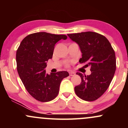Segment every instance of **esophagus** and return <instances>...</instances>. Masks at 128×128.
Masks as SVG:
<instances>
[{"label": "esophagus", "instance_id": "esophagus-1", "mask_svg": "<svg viewBox=\"0 0 128 128\" xmlns=\"http://www.w3.org/2000/svg\"><path fill=\"white\" fill-rule=\"evenodd\" d=\"M69 75H70V76H74V74H75V73H74V72H69Z\"/></svg>", "mask_w": 128, "mask_h": 128}]
</instances>
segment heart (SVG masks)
Wrapping results in <instances>:
<instances>
[{"label": "heart", "instance_id": "1", "mask_svg": "<svg viewBox=\"0 0 128 128\" xmlns=\"http://www.w3.org/2000/svg\"><path fill=\"white\" fill-rule=\"evenodd\" d=\"M66 66H68V63H66Z\"/></svg>", "mask_w": 128, "mask_h": 128}]
</instances>
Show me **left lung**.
<instances>
[{"label":"left lung","mask_w":128,"mask_h":128,"mask_svg":"<svg viewBox=\"0 0 128 128\" xmlns=\"http://www.w3.org/2000/svg\"><path fill=\"white\" fill-rule=\"evenodd\" d=\"M78 44L81 50L80 64L90 67L92 72L86 76L76 74L81 78L80 84L74 87L76 94L84 100L94 101L99 98L109 87L116 69L115 52L105 36L94 32L67 34Z\"/></svg>","instance_id":"obj_1"}]
</instances>
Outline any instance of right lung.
<instances>
[{"label":"right lung","instance_id":"right-lung-1","mask_svg":"<svg viewBox=\"0 0 128 128\" xmlns=\"http://www.w3.org/2000/svg\"><path fill=\"white\" fill-rule=\"evenodd\" d=\"M66 35H56L45 32L26 36L16 53L18 75L28 92L40 102H49L58 96L60 84L69 76L66 71L48 74L44 68L48 60L52 58L55 44Z\"/></svg>","mask_w":128,"mask_h":128}]
</instances>
